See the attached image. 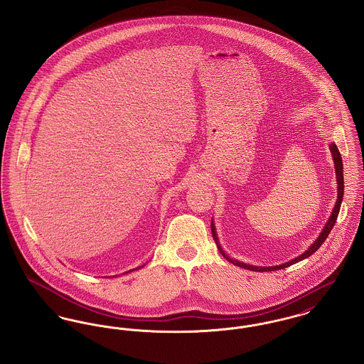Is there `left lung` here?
I'll use <instances>...</instances> for the list:
<instances>
[{"label": "left lung", "mask_w": 364, "mask_h": 364, "mask_svg": "<svg viewBox=\"0 0 364 364\" xmlns=\"http://www.w3.org/2000/svg\"><path fill=\"white\" fill-rule=\"evenodd\" d=\"M329 149L331 156H333V161H334V168H336L337 190H338L337 191V202H336L334 208H333V211H331V214H330L328 223L325 224L322 232H321L319 236L315 239V242H312L311 245L309 247V250H306V251H304L301 255H299L297 258L288 260V262H285V263H282V264H277V266H266V267H262V266L247 264V263H242V262H239V260L232 259L230 257L226 255L225 251L223 250L221 244L218 242V236H217V232H215V225H214V223H213V220H211V235H213V239H214V242H215L217 247H218V251L221 252V255H223L226 260H229L230 263H233V264H236V266H239V267L247 269V270H252V272H274V270L289 267L291 264H294V263H297V262H300V260L306 259V258L311 257L312 254L325 242L326 237L329 236L330 230L333 229V226H334L336 221H337V217H338V213H340V208H341V202H343V195H344V174H343V159H341V154H340V151H338V149H337V146H336L334 143H330Z\"/></svg>", "instance_id": "obj_1"}]
</instances>
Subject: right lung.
Returning a JSON list of instances; mask_svg holds the SVG:
<instances>
[{
	"label": "right lung",
	"mask_w": 364,
	"mask_h": 364,
	"mask_svg": "<svg viewBox=\"0 0 364 364\" xmlns=\"http://www.w3.org/2000/svg\"><path fill=\"white\" fill-rule=\"evenodd\" d=\"M143 266H139V267H136V269H141ZM136 269H132V270H129V272H134V270H136ZM129 272H127V273H129Z\"/></svg>",
	"instance_id": "1"
}]
</instances>
